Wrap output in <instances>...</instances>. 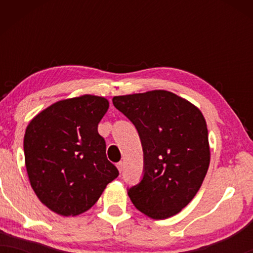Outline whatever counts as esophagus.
Returning a JSON list of instances; mask_svg holds the SVG:
<instances>
[{
  "mask_svg": "<svg viewBox=\"0 0 253 253\" xmlns=\"http://www.w3.org/2000/svg\"><path fill=\"white\" fill-rule=\"evenodd\" d=\"M116 167H117V169H119V171L121 172V171H122V170H123L124 164H123V162H122V161H120V162H119V164H117V165H116Z\"/></svg>",
  "mask_w": 253,
  "mask_h": 253,
  "instance_id": "34e87169",
  "label": "esophagus"
}]
</instances>
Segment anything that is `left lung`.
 I'll list each match as a JSON object with an SVG mask.
<instances>
[{
	"label": "left lung",
	"instance_id": "obj_1",
	"mask_svg": "<svg viewBox=\"0 0 253 253\" xmlns=\"http://www.w3.org/2000/svg\"><path fill=\"white\" fill-rule=\"evenodd\" d=\"M113 103L139 133L144 176L127 190L137 210L154 220L181 212L209 170V131L202 112L165 89L114 96Z\"/></svg>",
	"mask_w": 253,
	"mask_h": 253
}]
</instances>
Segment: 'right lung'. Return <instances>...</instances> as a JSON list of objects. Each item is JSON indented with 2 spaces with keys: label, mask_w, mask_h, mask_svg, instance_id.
<instances>
[{
  "label": "right lung",
  "mask_w": 253,
  "mask_h": 253,
  "mask_svg": "<svg viewBox=\"0 0 253 253\" xmlns=\"http://www.w3.org/2000/svg\"><path fill=\"white\" fill-rule=\"evenodd\" d=\"M108 108V100L98 95L61 100L26 127L24 153L31 186L40 202L60 215L88 211L119 176L98 132Z\"/></svg>",
  "instance_id": "1"
}]
</instances>
